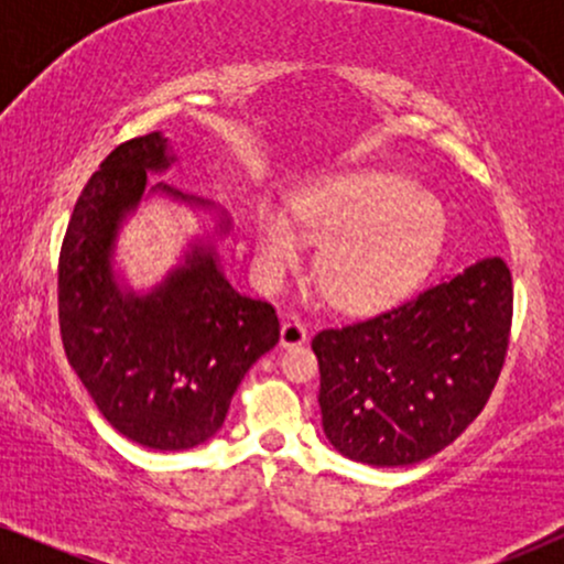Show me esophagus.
I'll return each mask as SVG.
<instances>
[{"mask_svg":"<svg viewBox=\"0 0 564 564\" xmlns=\"http://www.w3.org/2000/svg\"><path fill=\"white\" fill-rule=\"evenodd\" d=\"M307 341V326L302 321L291 318L281 326V345L283 347H300Z\"/></svg>","mask_w":564,"mask_h":564,"instance_id":"1","label":"esophagus"}]
</instances>
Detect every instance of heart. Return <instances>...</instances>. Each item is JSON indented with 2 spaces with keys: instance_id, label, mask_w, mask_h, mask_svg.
I'll use <instances>...</instances> for the list:
<instances>
[{
  "instance_id": "obj_1",
  "label": "heart",
  "mask_w": 564,
  "mask_h": 564,
  "mask_svg": "<svg viewBox=\"0 0 564 564\" xmlns=\"http://www.w3.org/2000/svg\"><path fill=\"white\" fill-rule=\"evenodd\" d=\"M296 219L273 204L257 212V257L270 273L323 243L318 283L334 304L379 307L416 286L445 241L440 200L398 172H349L294 196Z\"/></svg>"
}]
</instances>
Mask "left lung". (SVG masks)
Here are the masks:
<instances>
[{
	"label": "left lung",
	"mask_w": 564,
	"mask_h": 564,
	"mask_svg": "<svg viewBox=\"0 0 564 564\" xmlns=\"http://www.w3.org/2000/svg\"><path fill=\"white\" fill-rule=\"evenodd\" d=\"M514 286L501 257L368 318L315 334L323 432L347 458L435 456L488 403L507 360Z\"/></svg>",
	"instance_id": "left-lung-1"
}]
</instances>
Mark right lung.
I'll return each mask as SVG.
<instances>
[{
  "instance_id": "obj_1",
  "label": "right lung",
  "mask_w": 564,
  "mask_h": 564,
  "mask_svg": "<svg viewBox=\"0 0 564 564\" xmlns=\"http://www.w3.org/2000/svg\"><path fill=\"white\" fill-rule=\"evenodd\" d=\"M166 138H132L84 185L57 262V321L76 377L113 430L153 451H185L223 426L243 373L281 336L275 307L238 294L212 249H193L148 296L111 278L116 228L166 170ZM170 196L185 198L170 185ZM196 204V200H191Z\"/></svg>"
}]
</instances>
